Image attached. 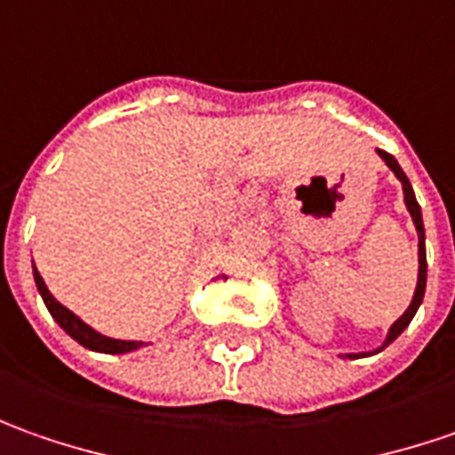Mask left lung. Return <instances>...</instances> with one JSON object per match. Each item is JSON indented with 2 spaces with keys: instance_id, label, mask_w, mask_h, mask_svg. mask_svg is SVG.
<instances>
[{
  "instance_id": "8db88e82",
  "label": "left lung",
  "mask_w": 455,
  "mask_h": 455,
  "mask_svg": "<svg viewBox=\"0 0 455 455\" xmlns=\"http://www.w3.org/2000/svg\"><path fill=\"white\" fill-rule=\"evenodd\" d=\"M378 156L383 158L385 165L395 173V179L400 180V186H403V196H405V209L411 213V219H413L415 224V231H418V284H415V291H413V299H411V305L408 309L400 315L398 320L390 324V330H387V337H385V342L375 350V353H380L385 350L395 337L411 324V320L415 317V312H418V307L423 302V294H426V275H428V264H426V228H423V213H420V206H418V201H415V194H413V186H411V180L408 176L403 173V168L398 165V161L390 156V153H385V150L378 148ZM375 353H350V355H339V357H350V360H357V357H365V355H375Z\"/></svg>"
}]
</instances>
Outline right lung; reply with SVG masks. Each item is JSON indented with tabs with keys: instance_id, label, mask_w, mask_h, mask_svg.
<instances>
[{
	"instance_id": "add662e5",
	"label": "right lung",
	"mask_w": 455,
	"mask_h": 455,
	"mask_svg": "<svg viewBox=\"0 0 455 455\" xmlns=\"http://www.w3.org/2000/svg\"><path fill=\"white\" fill-rule=\"evenodd\" d=\"M35 284H37V291L42 294V299H44V305H47V309H50V315L55 317L57 324H60V327H62V330H65L75 342H80L83 347H87V350L108 353V355H123V353H133V350H138V347L148 345V342H140V339H116V337L100 335L98 330H92V327L80 320L75 312H70L68 307L57 302L55 297L50 294V290H47V284H44V279H42L37 269H35Z\"/></svg>"
}]
</instances>
